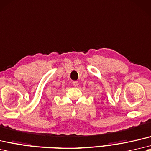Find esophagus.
I'll return each mask as SVG.
<instances>
[{
  "instance_id": "obj_1",
  "label": "esophagus",
  "mask_w": 151,
  "mask_h": 151,
  "mask_svg": "<svg viewBox=\"0 0 151 151\" xmlns=\"http://www.w3.org/2000/svg\"><path fill=\"white\" fill-rule=\"evenodd\" d=\"M72 83H73V85L75 87H77V86H78V85H79L78 81H73L72 82Z\"/></svg>"
}]
</instances>
